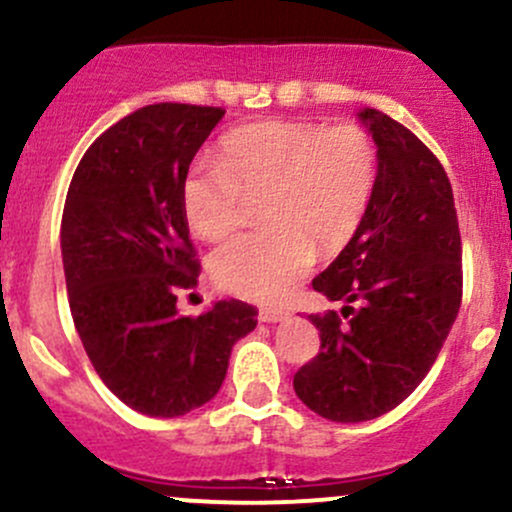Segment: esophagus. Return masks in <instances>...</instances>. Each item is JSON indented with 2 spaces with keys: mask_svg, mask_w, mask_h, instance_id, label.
<instances>
[{
  "mask_svg": "<svg viewBox=\"0 0 512 512\" xmlns=\"http://www.w3.org/2000/svg\"><path fill=\"white\" fill-rule=\"evenodd\" d=\"M258 320L261 322H283V320H288V312L285 310H278V307H263L261 312H258Z\"/></svg>",
  "mask_w": 512,
  "mask_h": 512,
  "instance_id": "esophagus-1",
  "label": "esophagus"
}]
</instances>
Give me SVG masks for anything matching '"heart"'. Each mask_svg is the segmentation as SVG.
Masks as SVG:
<instances>
[{
  "label": "heart",
  "instance_id": "1",
  "mask_svg": "<svg viewBox=\"0 0 512 512\" xmlns=\"http://www.w3.org/2000/svg\"><path fill=\"white\" fill-rule=\"evenodd\" d=\"M378 183V146L359 124L268 119L219 141V161H197L180 185L188 227L227 236L246 195H261V232L236 234L210 258L214 283L258 302L283 298L315 261L339 251L364 222Z\"/></svg>",
  "mask_w": 512,
  "mask_h": 512
}]
</instances>
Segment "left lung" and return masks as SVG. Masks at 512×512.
I'll return each mask as SVG.
<instances>
[{
	"label": "left lung",
	"instance_id": "left-lung-1",
	"mask_svg": "<svg viewBox=\"0 0 512 512\" xmlns=\"http://www.w3.org/2000/svg\"><path fill=\"white\" fill-rule=\"evenodd\" d=\"M378 146V183L359 232L317 293L344 300L310 315L320 354L295 373L298 398L332 422H364L420 386L461 305V234L452 185L437 156L403 124L361 109Z\"/></svg>",
	"mask_w": 512,
	"mask_h": 512
}]
</instances>
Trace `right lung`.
Returning <instances> with one entry per match:
<instances>
[{"instance_id": "right-lung-1", "label": "right lung", "mask_w": 512, "mask_h": 512, "mask_svg": "<svg viewBox=\"0 0 512 512\" xmlns=\"http://www.w3.org/2000/svg\"><path fill=\"white\" fill-rule=\"evenodd\" d=\"M222 117L200 104L136 109L87 148L65 197L60 249L75 329L104 386L148 417L212 400L232 346L256 327L241 300L200 317L175 307V290L200 276L180 185Z\"/></svg>"}]
</instances>
